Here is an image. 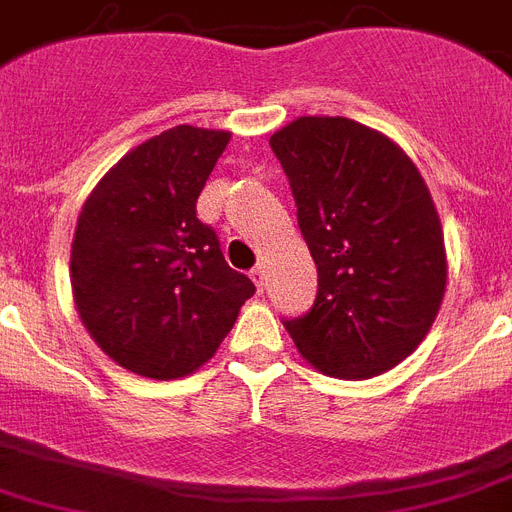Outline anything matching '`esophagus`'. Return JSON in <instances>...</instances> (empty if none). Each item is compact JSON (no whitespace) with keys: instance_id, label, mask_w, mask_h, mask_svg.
I'll list each match as a JSON object with an SVG mask.
<instances>
[{"instance_id":"1","label":"esophagus","mask_w":512,"mask_h":512,"mask_svg":"<svg viewBox=\"0 0 512 512\" xmlns=\"http://www.w3.org/2000/svg\"><path fill=\"white\" fill-rule=\"evenodd\" d=\"M251 280L256 282V287H259V293H264V287H266V269H264V266H256V269H253Z\"/></svg>"}]
</instances>
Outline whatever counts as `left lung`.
Here are the masks:
<instances>
[{"instance_id":"1","label":"left lung","mask_w":512,"mask_h":512,"mask_svg":"<svg viewBox=\"0 0 512 512\" xmlns=\"http://www.w3.org/2000/svg\"><path fill=\"white\" fill-rule=\"evenodd\" d=\"M319 272L314 308L285 322L316 371L371 379L421 345L447 287L442 222L411 156L348 117H298L269 138Z\"/></svg>"}]
</instances>
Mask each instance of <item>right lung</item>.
I'll return each mask as SVG.
<instances>
[{
    "label": "right lung",
    "mask_w": 512,
    "mask_h": 512,
    "mask_svg": "<svg viewBox=\"0 0 512 512\" xmlns=\"http://www.w3.org/2000/svg\"><path fill=\"white\" fill-rule=\"evenodd\" d=\"M232 133L177 125L122 156L88 193L70 248L73 301L117 366L149 379L201 369L256 293L196 201Z\"/></svg>",
    "instance_id": "obj_1"
}]
</instances>
